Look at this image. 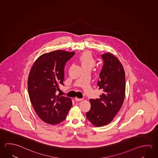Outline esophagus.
<instances>
[{"instance_id":"1","label":"esophagus","mask_w":158,"mask_h":158,"mask_svg":"<svg viewBox=\"0 0 158 158\" xmlns=\"http://www.w3.org/2000/svg\"><path fill=\"white\" fill-rule=\"evenodd\" d=\"M75 100L76 102H80V101L83 100V99H79V98H76L75 99Z\"/></svg>"}]
</instances>
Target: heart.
Masks as SVG:
<instances>
[{
  "instance_id": "b5f03b06",
  "label": "heart",
  "mask_w": 158,
  "mask_h": 158,
  "mask_svg": "<svg viewBox=\"0 0 158 158\" xmlns=\"http://www.w3.org/2000/svg\"><path fill=\"white\" fill-rule=\"evenodd\" d=\"M79 61L83 69H91L96 64V60L90 52H85L79 56Z\"/></svg>"
}]
</instances>
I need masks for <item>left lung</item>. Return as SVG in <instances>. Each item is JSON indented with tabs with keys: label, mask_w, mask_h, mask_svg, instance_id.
<instances>
[{
	"label": "left lung",
	"mask_w": 158,
	"mask_h": 158,
	"mask_svg": "<svg viewBox=\"0 0 158 158\" xmlns=\"http://www.w3.org/2000/svg\"><path fill=\"white\" fill-rule=\"evenodd\" d=\"M102 69L97 85L102 91L100 98L90 100L91 108L87 119L96 127L110 123L122 107L125 93V74L118 59L110 53L101 55Z\"/></svg>",
	"instance_id": "left-lung-1"
}]
</instances>
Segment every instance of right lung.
I'll return each instance as SVG.
<instances>
[{"instance_id":"1","label":"right lung","mask_w":158,"mask_h":158,"mask_svg":"<svg viewBox=\"0 0 158 158\" xmlns=\"http://www.w3.org/2000/svg\"><path fill=\"white\" fill-rule=\"evenodd\" d=\"M74 52L56 50L37 59L28 79L31 103L43 122L56 125L64 120L72 106L69 98L57 95L60 85H64V68Z\"/></svg>"}]
</instances>
